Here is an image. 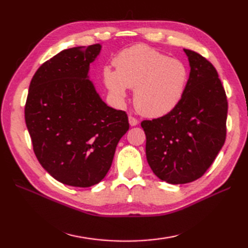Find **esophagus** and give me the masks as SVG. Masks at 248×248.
Here are the masks:
<instances>
[{
    "mask_svg": "<svg viewBox=\"0 0 248 248\" xmlns=\"http://www.w3.org/2000/svg\"><path fill=\"white\" fill-rule=\"evenodd\" d=\"M129 124H131V125H136V124H139V120L138 119H136L135 117H134V116H129Z\"/></svg>",
    "mask_w": 248,
    "mask_h": 248,
    "instance_id": "1",
    "label": "esophagus"
}]
</instances>
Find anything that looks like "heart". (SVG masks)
<instances>
[{"label": "heart", "mask_w": 248, "mask_h": 248, "mask_svg": "<svg viewBox=\"0 0 248 248\" xmlns=\"http://www.w3.org/2000/svg\"><path fill=\"white\" fill-rule=\"evenodd\" d=\"M116 70L104 67L102 78L119 103L134 88L136 109L148 117H160L175 108L186 92L188 71L180 60L170 59L145 45L124 49L115 57Z\"/></svg>", "instance_id": "heart-1"}]
</instances>
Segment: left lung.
Masks as SVG:
<instances>
[{"mask_svg": "<svg viewBox=\"0 0 248 248\" xmlns=\"http://www.w3.org/2000/svg\"><path fill=\"white\" fill-rule=\"evenodd\" d=\"M184 52L191 71L180 102L162 117L140 124L150 168L171 184L202 177L226 140L228 102L218 73L203 56L192 50Z\"/></svg>", "mask_w": 248, "mask_h": 248, "instance_id": "obj_1", "label": "left lung"}]
</instances>
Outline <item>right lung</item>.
Returning <instances> with one entry per match:
<instances>
[{
	"instance_id": "right-lung-1",
	"label": "right lung",
	"mask_w": 248,
	"mask_h": 248,
	"mask_svg": "<svg viewBox=\"0 0 248 248\" xmlns=\"http://www.w3.org/2000/svg\"><path fill=\"white\" fill-rule=\"evenodd\" d=\"M101 46L62 50L31 78L24 116L37 160L67 186L88 187L107 175L127 113L108 107L88 78Z\"/></svg>"
}]
</instances>
